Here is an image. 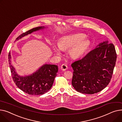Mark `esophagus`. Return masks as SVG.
<instances>
[{
    "mask_svg": "<svg viewBox=\"0 0 122 122\" xmlns=\"http://www.w3.org/2000/svg\"><path fill=\"white\" fill-rule=\"evenodd\" d=\"M61 69L63 71H65L67 69V66L66 64H62L61 66Z\"/></svg>",
    "mask_w": 122,
    "mask_h": 122,
    "instance_id": "34e87169",
    "label": "esophagus"
}]
</instances>
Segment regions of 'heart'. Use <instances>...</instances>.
I'll list each match as a JSON object with an SVG mask.
<instances>
[{
  "instance_id": "b5f03b06",
  "label": "heart",
  "mask_w": 122,
  "mask_h": 122,
  "mask_svg": "<svg viewBox=\"0 0 122 122\" xmlns=\"http://www.w3.org/2000/svg\"><path fill=\"white\" fill-rule=\"evenodd\" d=\"M84 34H75L66 36L61 38L58 42V46H54L53 50L57 55H60L61 50L69 48V54L72 58H80L89 48L90 42L85 39Z\"/></svg>"
}]
</instances>
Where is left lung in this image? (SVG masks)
<instances>
[{
  "label": "left lung",
  "mask_w": 122,
  "mask_h": 122,
  "mask_svg": "<svg viewBox=\"0 0 122 122\" xmlns=\"http://www.w3.org/2000/svg\"><path fill=\"white\" fill-rule=\"evenodd\" d=\"M117 54L112 43H100L81 60L71 64L72 85L78 92L94 94L107 87L115 67Z\"/></svg>",
  "instance_id": "1"
}]
</instances>
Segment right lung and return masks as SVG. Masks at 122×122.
Returning <instances> with one entry per match:
<instances>
[{"label": "right lung", "mask_w": 122, "mask_h": 122, "mask_svg": "<svg viewBox=\"0 0 122 122\" xmlns=\"http://www.w3.org/2000/svg\"><path fill=\"white\" fill-rule=\"evenodd\" d=\"M44 26H38L32 28L20 34L15 41L18 40L32 32L43 30ZM10 52L8 55V61L10 64L12 78L17 86L24 92L30 95H40L44 94L51 89L55 78L58 71V66L54 64H44L33 74L26 76H19L15 69L11 65V56Z\"/></svg>", "instance_id": "right-lung-1"}]
</instances>
